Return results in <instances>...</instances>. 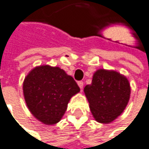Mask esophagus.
Here are the masks:
<instances>
[{
    "label": "esophagus",
    "mask_w": 149,
    "mask_h": 149,
    "mask_svg": "<svg viewBox=\"0 0 149 149\" xmlns=\"http://www.w3.org/2000/svg\"><path fill=\"white\" fill-rule=\"evenodd\" d=\"M78 86H79L80 89H81V91H82V89H83V81H78Z\"/></svg>",
    "instance_id": "1"
}]
</instances>
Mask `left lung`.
I'll return each instance as SVG.
<instances>
[{"mask_svg":"<svg viewBox=\"0 0 149 149\" xmlns=\"http://www.w3.org/2000/svg\"><path fill=\"white\" fill-rule=\"evenodd\" d=\"M130 84L125 75L114 70L98 69L84 93L95 120L110 124L123 113L130 98Z\"/></svg>","mask_w":149,"mask_h":149,"instance_id":"left-lung-1","label":"left lung"}]
</instances>
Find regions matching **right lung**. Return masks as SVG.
I'll list each match as a JSON object with an SVG mask.
<instances>
[{
  "label": "right lung",
  "instance_id": "1",
  "mask_svg": "<svg viewBox=\"0 0 149 149\" xmlns=\"http://www.w3.org/2000/svg\"><path fill=\"white\" fill-rule=\"evenodd\" d=\"M79 91L77 82L64 70L49 65L33 68L23 82L24 97L29 110L46 125L61 120L70 99Z\"/></svg>",
  "mask_w": 149,
  "mask_h": 149
}]
</instances>
